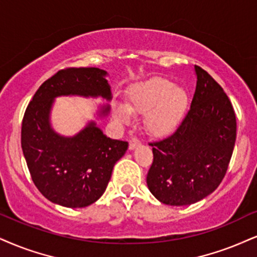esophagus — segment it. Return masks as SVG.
<instances>
[{"label": "esophagus", "instance_id": "34e87169", "mask_svg": "<svg viewBox=\"0 0 257 257\" xmlns=\"http://www.w3.org/2000/svg\"><path fill=\"white\" fill-rule=\"evenodd\" d=\"M139 145H141V141H139L137 137H134L131 139V141H130L128 149H130V150H135V149L139 147Z\"/></svg>", "mask_w": 257, "mask_h": 257}]
</instances>
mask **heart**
Here are the masks:
<instances>
[{
  "instance_id": "heart-1",
  "label": "heart",
  "mask_w": 257,
  "mask_h": 257,
  "mask_svg": "<svg viewBox=\"0 0 257 257\" xmlns=\"http://www.w3.org/2000/svg\"><path fill=\"white\" fill-rule=\"evenodd\" d=\"M189 106V96L182 88L166 78H151L132 87L125 104H114L113 115L128 123L134 114H147L145 126L154 137L166 138L180 127Z\"/></svg>"
}]
</instances>
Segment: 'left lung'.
Returning a JSON list of instances; mask_svg holds the SVG:
<instances>
[{
    "label": "left lung",
    "instance_id": "obj_1",
    "mask_svg": "<svg viewBox=\"0 0 257 257\" xmlns=\"http://www.w3.org/2000/svg\"><path fill=\"white\" fill-rule=\"evenodd\" d=\"M191 109L169 137L151 143L154 161L147 183L162 204L202 200L223 181L236 142V115L223 88L200 66Z\"/></svg>",
    "mask_w": 257,
    "mask_h": 257
}]
</instances>
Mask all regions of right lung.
<instances>
[{
	"label": "right lung",
	"mask_w": 257,
	"mask_h": 257,
	"mask_svg": "<svg viewBox=\"0 0 257 257\" xmlns=\"http://www.w3.org/2000/svg\"><path fill=\"white\" fill-rule=\"evenodd\" d=\"M99 68H68L46 80L28 103L21 127V147L32 180L53 204L85 207L101 198L114 164L125 155L127 142L110 139L91 120L72 137L57 134L51 110L59 96L102 97L112 100L106 76ZM109 104L97 109L108 115Z\"/></svg>",
	"instance_id": "1"
}]
</instances>
